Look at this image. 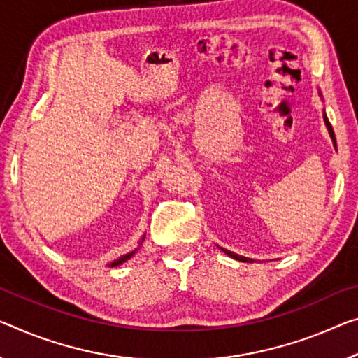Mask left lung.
<instances>
[{"instance_id": "8db88e82", "label": "left lung", "mask_w": 358, "mask_h": 358, "mask_svg": "<svg viewBox=\"0 0 358 358\" xmlns=\"http://www.w3.org/2000/svg\"><path fill=\"white\" fill-rule=\"evenodd\" d=\"M323 120H325V124H327V128H328V133H329V136H331V139H333V142L334 144H336V137H334V133H333V128H331V124H329V122H328V117L325 113H323ZM221 251H224L225 255L227 256H230V257H234V259H236V261H241V262H252V259H250V257H245V256H240V255H235V252H232V251H229V250H225V248H221Z\"/></svg>"}]
</instances>
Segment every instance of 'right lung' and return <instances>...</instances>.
I'll return each mask as SVG.
<instances>
[{"instance_id": "add662e5", "label": "right lung", "mask_w": 358, "mask_h": 358, "mask_svg": "<svg viewBox=\"0 0 358 358\" xmlns=\"http://www.w3.org/2000/svg\"><path fill=\"white\" fill-rule=\"evenodd\" d=\"M144 238H145V235H144ZM142 238V240H144ZM142 245V243H141ZM136 251L137 250H134V251H131V252H128V255H124V256H122V257H118L117 261H113L112 264H108V267H117V266H120V264H123V262H126L128 259H131V257H133L134 255H136Z\"/></svg>"}]
</instances>
